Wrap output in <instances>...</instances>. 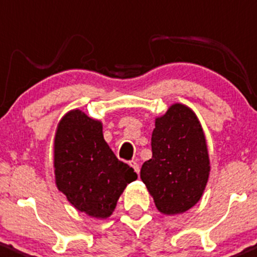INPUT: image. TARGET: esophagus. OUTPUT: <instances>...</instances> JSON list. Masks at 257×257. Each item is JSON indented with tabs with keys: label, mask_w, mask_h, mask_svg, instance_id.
Segmentation results:
<instances>
[{
	"label": "esophagus",
	"mask_w": 257,
	"mask_h": 257,
	"mask_svg": "<svg viewBox=\"0 0 257 257\" xmlns=\"http://www.w3.org/2000/svg\"><path fill=\"white\" fill-rule=\"evenodd\" d=\"M128 165L134 168V171L136 172V173H140V166H139V163H137V161H131Z\"/></svg>",
	"instance_id": "obj_1"
}]
</instances>
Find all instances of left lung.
<instances>
[{
  "mask_svg": "<svg viewBox=\"0 0 257 257\" xmlns=\"http://www.w3.org/2000/svg\"><path fill=\"white\" fill-rule=\"evenodd\" d=\"M152 157L142 165L141 179L166 215L182 214L202 198L210 172L204 132L189 107L174 104L156 118Z\"/></svg>",
  "mask_w": 257,
  "mask_h": 257,
  "instance_id": "1",
  "label": "left lung"
}]
</instances>
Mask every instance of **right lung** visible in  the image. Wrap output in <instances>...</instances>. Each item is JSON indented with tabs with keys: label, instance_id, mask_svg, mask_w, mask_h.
<instances>
[{
	"label": "right lung",
	"instance_id": "obj_1",
	"mask_svg": "<svg viewBox=\"0 0 257 257\" xmlns=\"http://www.w3.org/2000/svg\"><path fill=\"white\" fill-rule=\"evenodd\" d=\"M54 173L58 189L70 204L92 218L112 214L131 182L134 168L117 160L102 135V123L71 110L58 123L54 137Z\"/></svg>",
	"mask_w": 257,
	"mask_h": 257
}]
</instances>
